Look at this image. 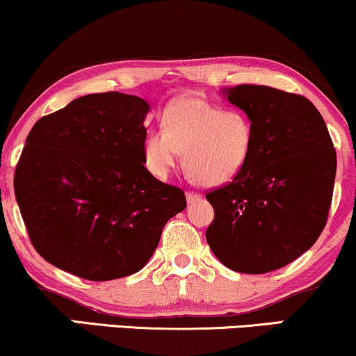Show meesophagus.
<instances>
[{"mask_svg": "<svg viewBox=\"0 0 356 356\" xmlns=\"http://www.w3.org/2000/svg\"><path fill=\"white\" fill-rule=\"evenodd\" d=\"M186 197H187V202H188V204H192V202L199 200L202 195H200V193H199V192H193V191H187V192H186Z\"/></svg>", "mask_w": 356, "mask_h": 356, "instance_id": "34e87169", "label": "esophagus"}]
</instances>
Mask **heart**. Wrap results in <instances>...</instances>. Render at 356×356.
<instances>
[{"label": "heart", "mask_w": 356, "mask_h": 356, "mask_svg": "<svg viewBox=\"0 0 356 356\" xmlns=\"http://www.w3.org/2000/svg\"><path fill=\"white\" fill-rule=\"evenodd\" d=\"M253 147V126L240 111H223L199 98L168 108L164 128L143 139V159L156 177H165L184 152L188 177L200 186H220L240 172Z\"/></svg>", "instance_id": "obj_1"}]
</instances>
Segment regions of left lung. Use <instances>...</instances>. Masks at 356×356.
Wrapping results in <instances>:
<instances>
[{
    "mask_svg": "<svg viewBox=\"0 0 356 356\" xmlns=\"http://www.w3.org/2000/svg\"><path fill=\"white\" fill-rule=\"evenodd\" d=\"M253 126L250 157L232 182L207 192V243L227 268L264 274L305 253L325 228L337 152L318 110L266 85L225 90Z\"/></svg>",
    "mask_w": 356,
    "mask_h": 356,
    "instance_id": "8db88e82",
    "label": "left lung"
}]
</instances>
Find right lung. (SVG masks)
Listing matches in <instances>:
<instances>
[{"instance_id":"right-lung-1","label":"right lung","mask_w":356,"mask_h":356,"mask_svg":"<svg viewBox=\"0 0 356 356\" xmlns=\"http://www.w3.org/2000/svg\"><path fill=\"white\" fill-rule=\"evenodd\" d=\"M149 105L118 92L75 98L33 126L15 170V193L35 251L58 269L111 281L138 273L182 188L145 168Z\"/></svg>"}]
</instances>
